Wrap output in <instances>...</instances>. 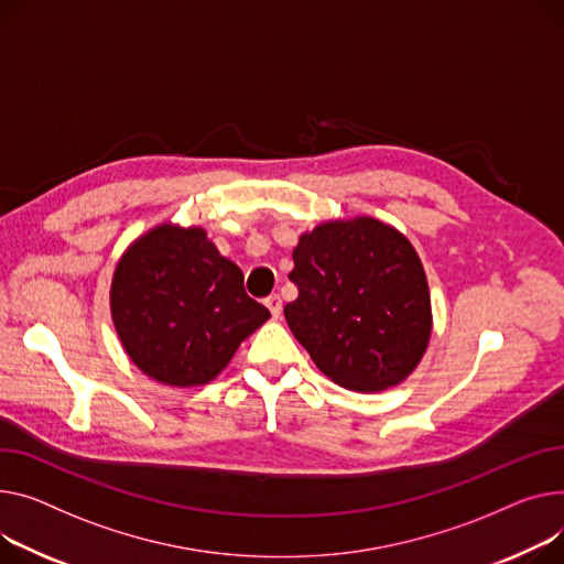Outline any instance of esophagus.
Listing matches in <instances>:
<instances>
[{
	"instance_id": "obj_1",
	"label": "esophagus",
	"mask_w": 564,
	"mask_h": 564,
	"mask_svg": "<svg viewBox=\"0 0 564 564\" xmlns=\"http://www.w3.org/2000/svg\"><path fill=\"white\" fill-rule=\"evenodd\" d=\"M265 306L270 308L272 317H279V315H281V311H283V302H281V296H279V294H270V296L265 299Z\"/></svg>"
}]
</instances>
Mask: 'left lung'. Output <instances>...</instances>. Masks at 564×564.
<instances>
[{
  "instance_id": "obj_1",
  "label": "left lung",
  "mask_w": 564,
  "mask_h": 564,
  "mask_svg": "<svg viewBox=\"0 0 564 564\" xmlns=\"http://www.w3.org/2000/svg\"><path fill=\"white\" fill-rule=\"evenodd\" d=\"M283 313L326 377L379 392L415 369L431 337L422 260L403 234L373 217L335 219L299 238Z\"/></svg>"
}]
</instances>
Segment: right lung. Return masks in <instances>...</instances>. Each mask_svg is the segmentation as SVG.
<instances>
[{
	"mask_svg": "<svg viewBox=\"0 0 564 564\" xmlns=\"http://www.w3.org/2000/svg\"><path fill=\"white\" fill-rule=\"evenodd\" d=\"M110 315L129 358L159 383L213 381L270 311L245 292L242 270L199 227L147 231L120 258Z\"/></svg>",
	"mask_w": 564,
	"mask_h": 564,
	"instance_id": "right-lung-1",
	"label": "right lung"
}]
</instances>
